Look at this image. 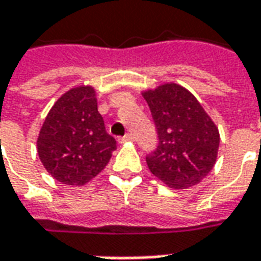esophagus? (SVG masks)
<instances>
[{
	"label": "esophagus",
	"instance_id": "34e87169",
	"mask_svg": "<svg viewBox=\"0 0 261 261\" xmlns=\"http://www.w3.org/2000/svg\"><path fill=\"white\" fill-rule=\"evenodd\" d=\"M127 141H134V136L128 133V134H125L123 138H121V143H127Z\"/></svg>",
	"mask_w": 261,
	"mask_h": 261
}]
</instances>
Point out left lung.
Wrapping results in <instances>:
<instances>
[{
    "label": "left lung",
    "mask_w": 261,
    "mask_h": 261,
    "mask_svg": "<svg viewBox=\"0 0 261 261\" xmlns=\"http://www.w3.org/2000/svg\"><path fill=\"white\" fill-rule=\"evenodd\" d=\"M159 134V145L145 157L155 177L171 189L196 186L216 164L219 128L197 98L170 83L143 93Z\"/></svg>",
    "instance_id": "left-lung-1"
}]
</instances>
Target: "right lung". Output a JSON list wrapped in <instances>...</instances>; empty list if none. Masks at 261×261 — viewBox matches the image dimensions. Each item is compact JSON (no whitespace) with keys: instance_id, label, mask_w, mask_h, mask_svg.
Wrapping results in <instances>:
<instances>
[{"instance_id":"1","label":"right lung","mask_w":261,"mask_h":261,"mask_svg":"<svg viewBox=\"0 0 261 261\" xmlns=\"http://www.w3.org/2000/svg\"><path fill=\"white\" fill-rule=\"evenodd\" d=\"M116 148V138L106 131L95 90L90 86L71 88L56 101L37 140L42 166L67 186H83L94 178Z\"/></svg>"}]
</instances>
